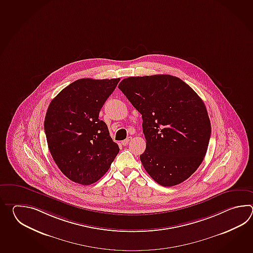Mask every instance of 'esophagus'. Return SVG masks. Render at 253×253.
<instances>
[{
  "instance_id": "1",
  "label": "esophagus",
  "mask_w": 253,
  "mask_h": 253,
  "mask_svg": "<svg viewBox=\"0 0 253 253\" xmlns=\"http://www.w3.org/2000/svg\"><path fill=\"white\" fill-rule=\"evenodd\" d=\"M131 140H132V137H127L126 139H125L124 141H122V142H121V144L123 145H127Z\"/></svg>"
}]
</instances>
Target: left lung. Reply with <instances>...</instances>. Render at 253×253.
Wrapping results in <instances>:
<instances>
[{"label": "left lung", "mask_w": 253, "mask_h": 253, "mask_svg": "<svg viewBox=\"0 0 253 253\" xmlns=\"http://www.w3.org/2000/svg\"><path fill=\"white\" fill-rule=\"evenodd\" d=\"M119 88L142 115L146 148L140 160L145 171L163 186L183 183L198 169L210 141L202 98L171 75L130 77Z\"/></svg>", "instance_id": "left-lung-1"}]
</instances>
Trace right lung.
<instances>
[{"instance_id": "right-lung-1", "label": "right lung", "mask_w": 253, "mask_h": 253, "mask_svg": "<svg viewBox=\"0 0 253 253\" xmlns=\"http://www.w3.org/2000/svg\"><path fill=\"white\" fill-rule=\"evenodd\" d=\"M119 81L78 80L48 106L44 120L48 149L59 170L75 183H96L119 154V145L98 116Z\"/></svg>"}]
</instances>
